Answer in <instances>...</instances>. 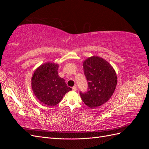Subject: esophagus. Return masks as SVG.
<instances>
[{
	"instance_id": "esophagus-1",
	"label": "esophagus",
	"mask_w": 149,
	"mask_h": 149,
	"mask_svg": "<svg viewBox=\"0 0 149 149\" xmlns=\"http://www.w3.org/2000/svg\"><path fill=\"white\" fill-rule=\"evenodd\" d=\"M72 89H73V91H76V90H77V87H76V86H74L72 88Z\"/></svg>"
}]
</instances>
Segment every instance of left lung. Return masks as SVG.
Instances as JSON below:
<instances>
[{"mask_svg": "<svg viewBox=\"0 0 149 149\" xmlns=\"http://www.w3.org/2000/svg\"><path fill=\"white\" fill-rule=\"evenodd\" d=\"M83 65L88 88L86 93L79 94L85 104L94 109L111 98L115 91L118 78L113 67L101 57H89Z\"/></svg>", "mask_w": 149, "mask_h": 149, "instance_id": "8db88e82", "label": "left lung"}]
</instances>
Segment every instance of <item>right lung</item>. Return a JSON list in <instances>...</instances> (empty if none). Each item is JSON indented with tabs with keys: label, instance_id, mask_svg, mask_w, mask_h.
Segmentation results:
<instances>
[{
	"label": "right lung",
	"instance_id": "1",
	"mask_svg": "<svg viewBox=\"0 0 149 149\" xmlns=\"http://www.w3.org/2000/svg\"><path fill=\"white\" fill-rule=\"evenodd\" d=\"M58 64L48 62L38 66L31 79V88L35 96L44 104L56 106L65 94L72 89L65 79L58 74Z\"/></svg>",
	"mask_w": 149,
	"mask_h": 149
}]
</instances>
